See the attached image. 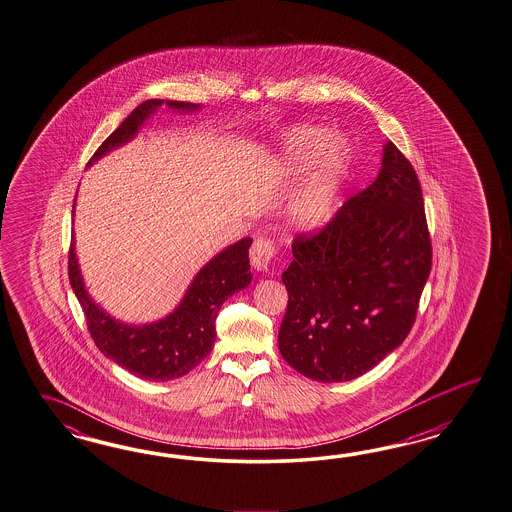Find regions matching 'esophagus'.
<instances>
[{"label": "esophagus", "mask_w": 512, "mask_h": 512, "mask_svg": "<svg viewBox=\"0 0 512 512\" xmlns=\"http://www.w3.org/2000/svg\"><path fill=\"white\" fill-rule=\"evenodd\" d=\"M275 254V241L271 237L258 236L250 249V263L256 271H267Z\"/></svg>", "instance_id": "obj_1"}]
</instances>
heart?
Here are the masks:
<instances>
[{"instance_id": "b5f03b06", "label": "heart", "mask_w": 512, "mask_h": 512, "mask_svg": "<svg viewBox=\"0 0 512 512\" xmlns=\"http://www.w3.org/2000/svg\"><path fill=\"white\" fill-rule=\"evenodd\" d=\"M282 159L289 174L315 165L295 202V221L304 228L327 223L351 163V148L327 128L297 126L282 137Z\"/></svg>"}]
</instances>
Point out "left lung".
Returning a JSON list of instances; mask_svg holds the SVG:
<instances>
[{
  "label": "left lung",
  "instance_id": "left-lung-1",
  "mask_svg": "<svg viewBox=\"0 0 512 512\" xmlns=\"http://www.w3.org/2000/svg\"><path fill=\"white\" fill-rule=\"evenodd\" d=\"M291 250L280 354L319 382L364 375L407 338L431 273V237L410 161L388 141L375 182L319 234L295 237Z\"/></svg>",
  "mask_w": 512,
  "mask_h": 512
}]
</instances>
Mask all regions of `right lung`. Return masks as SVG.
<instances>
[{
  "label": "right lung",
  "instance_id": "right-lung-1",
  "mask_svg": "<svg viewBox=\"0 0 512 512\" xmlns=\"http://www.w3.org/2000/svg\"><path fill=\"white\" fill-rule=\"evenodd\" d=\"M163 104L180 113H195L200 109V105L189 102L146 100L145 104L135 107L117 130L105 139L87 167L104 158L105 154L130 143L146 120ZM250 245L252 239L243 237L213 256L198 271L189 288L185 289L184 299L171 314L146 325L122 323L107 314L98 302L92 301L79 271L74 241L68 254V278L83 308L92 340L104 356L135 377L163 382L184 377L211 353L217 338L215 319L223 302L247 288L252 280Z\"/></svg>",
  "mask_w": 512,
  "mask_h": 512
}]
</instances>
